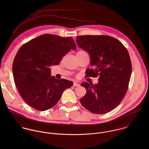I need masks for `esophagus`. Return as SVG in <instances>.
I'll return each mask as SVG.
<instances>
[{"mask_svg":"<svg viewBox=\"0 0 149 149\" xmlns=\"http://www.w3.org/2000/svg\"><path fill=\"white\" fill-rule=\"evenodd\" d=\"M73 86H80V84H78V83H73Z\"/></svg>","mask_w":149,"mask_h":149,"instance_id":"esophagus-1","label":"esophagus"}]
</instances>
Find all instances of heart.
<instances>
[{"label": "heart", "instance_id": "obj_1", "mask_svg": "<svg viewBox=\"0 0 149 149\" xmlns=\"http://www.w3.org/2000/svg\"><path fill=\"white\" fill-rule=\"evenodd\" d=\"M81 52H83V51H80V52H79L78 53H81Z\"/></svg>", "mask_w": 149, "mask_h": 149}]
</instances>
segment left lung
Segmentation results:
<instances>
[{
  "mask_svg": "<svg viewBox=\"0 0 149 149\" xmlns=\"http://www.w3.org/2000/svg\"><path fill=\"white\" fill-rule=\"evenodd\" d=\"M76 42L90 56L93 69H86V76H99L97 84H81L86 93L80 103L92 113H107L120 103L127 91L132 70L127 50L108 36H77Z\"/></svg>",
  "mask_w": 149,
  "mask_h": 149,
  "instance_id": "obj_1",
  "label": "left lung"
}]
</instances>
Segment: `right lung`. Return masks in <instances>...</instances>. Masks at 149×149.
Instances as JSON below:
<instances>
[{"instance_id": "obj_1", "label": "right lung", "mask_w": 149, "mask_h": 149, "mask_svg": "<svg viewBox=\"0 0 149 149\" xmlns=\"http://www.w3.org/2000/svg\"><path fill=\"white\" fill-rule=\"evenodd\" d=\"M70 49L76 50L72 38L41 35L22 45L13 64L14 80L29 106L46 111L54 106L73 82L51 76L50 66L57 65Z\"/></svg>"}]
</instances>
